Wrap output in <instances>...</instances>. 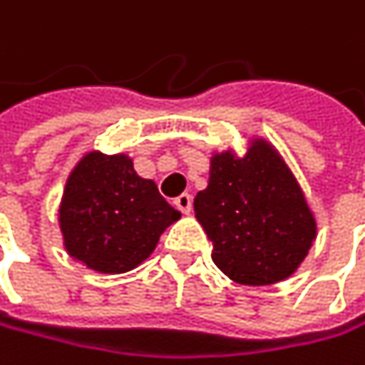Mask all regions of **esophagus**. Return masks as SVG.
<instances>
[{
  "instance_id": "esophagus-1",
  "label": "esophagus",
  "mask_w": 365,
  "mask_h": 365,
  "mask_svg": "<svg viewBox=\"0 0 365 365\" xmlns=\"http://www.w3.org/2000/svg\"><path fill=\"white\" fill-rule=\"evenodd\" d=\"M175 207L181 212V214H190L192 212V197L190 195H179L177 199H175Z\"/></svg>"
}]
</instances>
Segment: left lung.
Segmentation results:
<instances>
[{
  "mask_svg": "<svg viewBox=\"0 0 365 365\" xmlns=\"http://www.w3.org/2000/svg\"><path fill=\"white\" fill-rule=\"evenodd\" d=\"M195 212L214 244L216 267L246 287L291 278L317 242V216L297 177L263 136H252L244 153H212Z\"/></svg>",
  "mask_w": 365,
  "mask_h": 365,
  "instance_id": "obj_1",
  "label": "left lung"
}]
</instances>
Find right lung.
Here are the masks:
<instances>
[{
  "label": "right lung",
  "mask_w": 365,
  "mask_h": 365,
  "mask_svg": "<svg viewBox=\"0 0 365 365\" xmlns=\"http://www.w3.org/2000/svg\"><path fill=\"white\" fill-rule=\"evenodd\" d=\"M181 218L140 177L128 153L87 151L70 170L57 222L66 252L98 274H125L155 250Z\"/></svg>",
  "instance_id": "right-lung-1"
}]
</instances>
